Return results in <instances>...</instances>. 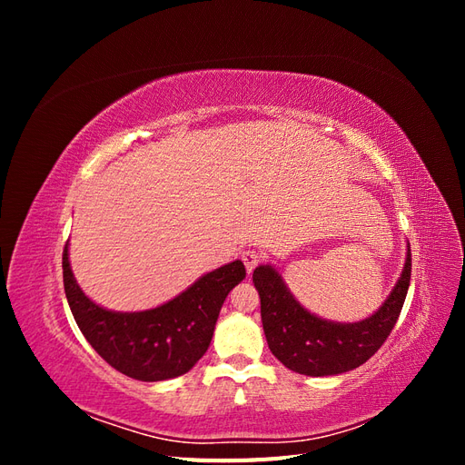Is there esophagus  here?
<instances>
[{"instance_id":"obj_1","label":"esophagus","mask_w":465,"mask_h":465,"mask_svg":"<svg viewBox=\"0 0 465 465\" xmlns=\"http://www.w3.org/2000/svg\"><path fill=\"white\" fill-rule=\"evenodd\" d=\"M260 260H262V256L258 254L256 250H246V252H242V262H244V265H246V272H248V273L254 272V267L260 263Z\"/></svg>"}]
</instances>
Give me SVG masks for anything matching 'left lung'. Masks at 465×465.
<instances>
[{"label":"left lung","instance_id":"8db88e82","mask_svg":"<svg viewBox=\"0 0 465 465\" xmlns=\"http://www.w3.org/2000/svg\"><path fill=\"white\" fill-rule=\"evenodd\" d=\"M262 323L272 353L287 369L306 376H333L367 362L388 340L400 318L411 279V250L396 287L378 311L355 323L322 320L292 297L272 265L254 270Z\"/></svg>","mask_w":465,"mask_h":465}]
</instances>
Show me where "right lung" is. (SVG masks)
<instances>
[{
	"instance_id": "1",
	"label": "right lung",
	"mask_w": 465,
	"mask_h": 465,
	"mask_svg": "<svg viewBox=\"0 0 465 465\" xmlns=\"http://www.w3.org/2000/svg\"><path fill=\"white\" fill-rule=\"evenodd\" d=\"M62 267L65 297L81 333L110 367L142 382L186 374L205 355L224 299L246 277L244 263L234 260L157 308L112 312L79 289L67 244Z\"/></svg>"
}]
</instances>
